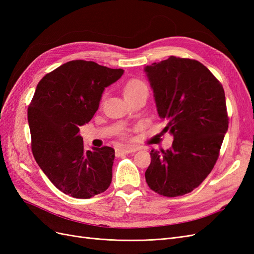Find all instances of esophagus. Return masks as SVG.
<instances>
[{
  "label": "esophagus",
  "instance_id": "esophagus-1",
  "mask_svg": "<svg viewBox=\"0 0 254 254\" xmlns=\"http://www.w3.org/2000/svg\"><path fill=\"white\" fill-rule=\"evenodd\" d=\"M137 149L136 148H133V147H125V148H120L118 149V152L119 153H130V152H134L136 151Z\"/></svg>",
  "mask_w": 254,
  "mask_h": 254
}]
</instances>
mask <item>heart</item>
I'll return each instance as SVG.
<instances>
[{"label": "heart", "instance_id": "heart-1", "mask_svg": "<svg viewBox=\"0 0 254 254\" xmlns=\"http://www.w3.org/2000/svg\"><path fill=\"white\" fill-rule=\"evenodd\" d=\"M144 90H147V86H146L144 81L137 78H130L125 82L124 86H123V94H124L125 98H129L136 95L137 93H140V92ZM127 135L128 134L126 132L121 133V136L123 137H127Z\"/></svg>", "mask_w": 254, "mask_h": 254}]
</instances>
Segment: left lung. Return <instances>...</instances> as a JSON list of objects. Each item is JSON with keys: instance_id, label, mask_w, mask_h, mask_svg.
Returning a JSON list of instances; mask_svg holds the SVG:
<instances>
[{"instance_id": "left-lung-1", "label": "left lung", "mask_w": 254, "mask_h": 254, "mask_svg": "<svg viewBox=\"0 0 254 254\" xmlns=\"http://www.w3.org/2000/svg\"><path fill=\"white\" fill-rule=\"evenodd\" d=\"M145 72L159 117L167 122L163 131L174 135L172 148L150 151L145 179L159 195H186L200 186L219 157L229 126L225 91L195 59L171 56Z\"/></svg>"}]
</instances>
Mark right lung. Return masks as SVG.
Wrapping results in <instances>:
<instances>
[{
	"mask_svg": "<svg viewBox=\"0 0 254 254\" xmlns=\"http://www.w3.org/2000/svg\"><path fill=\"white\" fill-rule=\"evenodd\" d=\"M122 68L72 60L39 81L27 109L36 162L59 190L88 199L110 187L114 149H83L79 126L98 109L106 87L121 78Z\"/></svg>",
	"mask_w": 254,
	"mask_h": 254,
	"instance_id": "add662e5",
	"label": "right lung"
}]
</instances>
